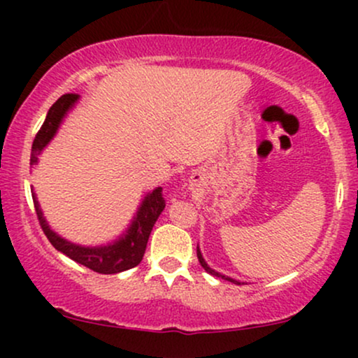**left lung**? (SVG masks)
<instances>
[{"mask_svg": "<svg viewBox=\"0 0 358 358\" xmlns=\"http://www.w3.org/2000/svg\"><path fill=\"white\" fill-rule=\"evenodd\" d=\"M196 257H199V261H200V264H202V268L207 271V273H210L212 276H217V278H222V279H227V281H231V282H236V285H241L239 281H236V279H232V278H227V276H222V274H219L217 273V271H213L212 268H208V264L207 262H205V259L202 257V254H200V249L196 248Z\"/></svg>", "mask_w": 358, "mask_h": 358, "instance_id": "1", "label": "left lung"}]
</instances>
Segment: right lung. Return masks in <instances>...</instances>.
<instances>
[{
	"label": "right lung",
	"instance_id": "1",
	"mask_svg": "<svg viewBox=\"0 0 358 358\" xmlns=\"http://www.w3.org/2000/svg\"><path fill=\"white\" fill-rule=\"evenodd\" d=\"M79 99L77 94H64L55 104L48 109L47 117H45L42 127L36 133L34 139V146H31V156H30V165H35L36 156L42 153L45 146L50 143V139L55 136L57 129H59L62 119H64L67 110L76 104ZM35 203L36 217H38L40 225H42L45 236L50 241V244L65 256H69L72 261L79 262V264L85 266V268L96 271L99 274H116L127 271L141 262L143 256H145L148 239L150 234L153 231L155 222L158 220L159 213L165 208V199H163V188L158 187L156 190L148 193L143 200L141 207L138 208L136 217H134L133 224L127 229V232L121 239L113 242L109 245H101V248H82V245L73 244L62 239L55 232L48 227L47 220L43 219V213L40 210V205L36 202L35 193H31Z\"/></svg>",
	"mask_w": 358,
	"mask_h": 358
}]
</instances>
